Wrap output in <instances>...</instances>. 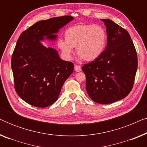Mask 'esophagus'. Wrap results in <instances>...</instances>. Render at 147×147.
<instances>
[{
    "label": "esophagus",
    "instance_id": "34e87169",
    "mask_svg": "<svg viewBox=\"0 0 147 147\" xmlns=\"http://www.w3.org/2000/svg\"><path fill=\"white\" fill-rule=\"evenodd\" d=\"M74 69H75L76 71L79 72V71H80L82 70L81 66L78 65H74Z\"/></svg>",
    "mask_w": 147,
    "mask_h": 147
}]
</instances>
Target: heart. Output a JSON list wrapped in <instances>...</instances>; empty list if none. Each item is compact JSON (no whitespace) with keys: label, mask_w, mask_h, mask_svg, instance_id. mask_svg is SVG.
I'll use <instances>...</instances> for the list:
<instances>
[{"label":"heart","mask_w":147,"mask_h":147,"mask_svg":"<svg viewBox=\"0 0 147 147\" xmlns=\"http://www.w3.org/2000/svg\"><path fill=\"white\" fill-rule=\"evenodd\" d=\"M65 40H59L57 45L66 57H71L76 47L77 55L90 62L97 59L104 51L107 34L100 25L78 24L66 29Z\"/></svg>","instance_id":"1"}]
</instances>
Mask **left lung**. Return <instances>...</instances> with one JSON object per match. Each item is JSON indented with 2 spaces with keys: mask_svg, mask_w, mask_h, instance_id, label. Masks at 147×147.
<instances>
[{
  "mask_svg": "<svg viewBox=\"0 0 147 147\" xmlns=\"http://www.w3.org/2000/svg\"><path fill=\"white\" fill-rule=\"evenodd\" d=\"M106 27L107 45L97 59L82 67L86 88L96 103L110 104L123 99L133 87L138 59L128 31L110 19H101Z\"/></svg>",
  "mask_w": 147,
  "mask_h": 147,
  "instance_id": "left-lung-1",
  "label": "left lung"
}]
</instances>
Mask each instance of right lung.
<instances>
[{
  "instance_id": "1",
  "label": "right lung",
  "mask_w": 147,
  "mask_h": 147,
  "mask_svg": "<svg viewBox=\"0 0 147 147\" xmlns=\"http://www.w3.org/2000/svg\"><path fill=\"white\" fill-rule=\"evenodd\" d=\"M71 16L40 21L19 36L11 58L15 91L27 103L47 107L57 100L64 82L73 73L74 63L62 60L55 49L40 41L55 40V33L72 21Z\"/></svg>"
}]
</instances>
